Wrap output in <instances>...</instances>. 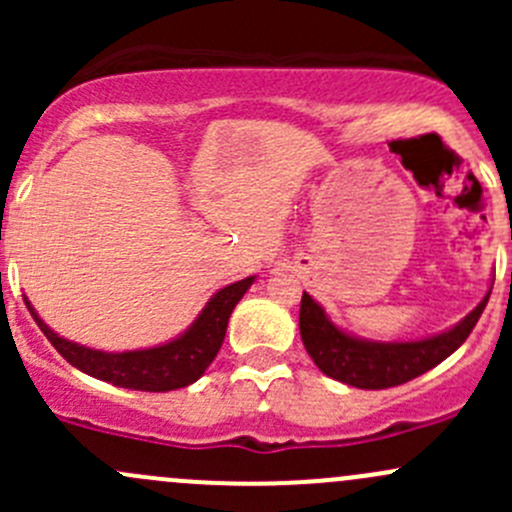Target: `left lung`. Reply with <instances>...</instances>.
I'll use <instances>...</instances> for the list:
<instances>
[{
    "instance_id": "8db88e82",
    "label": "left lung",
    "mask_w": 512,
    "mask_h": 512,
    "mask_svg": "<svg viewBox=\"0 0 512 512\" xmlns=\"http://www.w3.org/2000/svg\"><path fill=\"white\" fill-rule=\"evenodd\" d=\"M488 297L490 292L466 319L436 337L421 342H366L332 324L324 309L304 292L299 304V334L319 371L332 379L356 389H391L426 374L456 352L476 327Z\"/></svg>"
}]
</instances>
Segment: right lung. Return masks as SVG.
Masks as SVG:
<instances>
[{
  "label": "right lung",
  "mask_w": 512,
  "mask_h": 512,
  "mask_svg": "<svg viewBox=\"0 0 512 512\" xmlns=\"http://www.w3.org/2000/svg\"><path fill=\"white\" fill-rule=\"evenodd\" d=\"M252 282H255V277H245V280L227 285L218 294H213V299L205 304V309L190 324L188 332L180 334L173 342L121 354L98 352V349L81 347V344L59 337L54 329L41 322L32 302L29 299H24V302H27V309L32 312L34 322L39 324L44 337L54 344L56 352L84 374L121 386V389L173 391L198 381L205 374V369L213 364L220 347H223L227 319Z\"/></svg>",
  "instance_id": "obj_1"
}]
</instances>
